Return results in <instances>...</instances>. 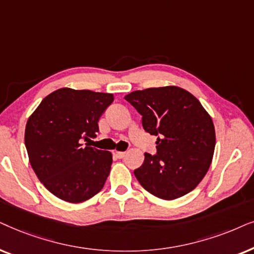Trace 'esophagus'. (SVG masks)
I'll use <instances>...</instances> for the list:
<instances>
[{"instance_id":"1","label":"esophagus","mask_w":254,"mask_h":254,"mask_svg":"<svg viewBox=\"0 0 254 254\" xmlns=\"http://www.w3.org/2000/svg\"><path fill=\"white\" fill-rule=\"evenodd\" d=\"M115 154H116V157L118 159H122L125 157V154H127V152H123V151H118V152H115Z\"/></svg>"}]
</instances>
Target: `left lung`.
Instances as JSON below:
<instances>
[{"label": "left lung", "instance_id": "left-lung-1", "mask_svg": "<svg viewBox=\"0 0 254 254\" xmlns=\"http://www.w3.org/2000/svg\"><path fill=\"white\" fill-rule=\"evenodd\" d=\"M125 100L141 115L144 130L157 136V154L145 153L137 180L162 200L181 197L200 184L210 167L216 136L200 101L177 86L147 88Z\"/></svg>", "mask_w": 254, "mask_h": 254}]
</instances>
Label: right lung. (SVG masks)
Instances as JSON below:
<instances>
[{
  "label": "right lung",
  "instance_id": "right-lung-1",
  "mask_svg": "<svg viewBox=\"0 0 254 254\" xmlns=\"http://www.w3.org/2000/svg\"><path fill=\"white\" fill-rule=\"evenodd\" d=\"M114 95L60 88L29 117L25 146L37 178L54 196L70 203L89 200L103 188L113 155L86 141L99 132V120Z\"/></svg>",
  "mask_w": 254,
  "mask_h": 254
}]
</instances>
